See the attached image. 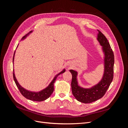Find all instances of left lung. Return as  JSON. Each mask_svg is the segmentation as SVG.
Masks as SVG:
<instances>
[{"label":"left lung","instance_id":"left-lung-1","mask_svg":"<svg viewBox=\"0 0 128 128\" xmlns=\"http://www.w3.org/2000/svg\"><path fill=\"white\" fill-rule=\"evenodd\" d=\"M97 40L100 44L102 46L104 54V69L102 80L96 86L89 88H84L78 85L77 80V72L70 70L72 74L71 83L72 93L78 102L84 104L91 103L97 100L104 95L110 87L114 75V56L110 44L104 34L98 30Z\"/></svg>","mask_w":128,"mask_h":128}]
</instances>
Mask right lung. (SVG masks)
Returning a JSON list of instances; mask_svg holds the SVG:
<instances>
[{
  "instance_id": "right-lung-1",
  "label": "right lung",
  "mask_w": 128,
  "mask_h": 128,
  "mask_svg": "<svg viewBox=\"0 0 128 128\" xmlns=\"http://www.w3.org/2000/svg\"><path fill=\"white\" fill-rule=\"evenodd\" d=\"M32 32V31H31L28 34H26L25 36L22 37V40H24V38H25L28 34ZM14 54H15V52L14 53V56L13 58V62L14 61ZM65 72V69H64V70L61 72L59 74H58V75H56L54 78H53L51 83L50 84L49 86L45 88L44 90H42L40 91V92H32V91H29L26 90L25 88H22L20 84H18V82L17 81L16 78H15V74L14 73V70H13V78L15 81V83L16 84V86L18 88L19 91L21 92V94H22L23 96H24L25 98L26 99H29L30 100H32V101H36V102H42L44 101V100L47 99L48 98H49L50 96L52 94L54 91V83L55 81L57 78V77L59 76L60 74L62 73H64Z\"/></svg>"
}]
</instances>
